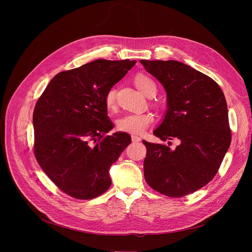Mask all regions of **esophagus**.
<instances>
[{"label":"esophagus","instance_id":"1","mask_svg":"<svg viewBox=\"0 0 252 252\" xmlns=\"http://www.w3.org/2000/svg\"><path fill=\"white\" fill-rule=\"evenodd\" d=\"M131 140L133 142H138V141L141 140V138L139 136H137V135H131Z\"/></svg>","mask_w":252,"mask_h":252}]
</instances>
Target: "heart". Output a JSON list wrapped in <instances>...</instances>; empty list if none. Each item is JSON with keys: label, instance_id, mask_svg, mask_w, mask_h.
Segmentation results:
<instances>
[{"label": "heart", "instance_id": "b5f03b06", "mask_svg": "<svg viewBox=\"0 0 252 252\" xmlns=\"http://www.w3.org/2000/svg\"><path fill=\"white\" fill-rule=\"evenodd\" d=\"M136 88L145 95L151 97L157 93V86L155 82L146 75H138L134 80ZM104 104L109 111H113L116 107V91L110 89L105 93ZM154 117L151 113H134L126 114L117 121V128L120 131L140 134L145 131L153 123Z\"/></svg>", "mask_w": 252, "mask_h": 252}]
</instances>
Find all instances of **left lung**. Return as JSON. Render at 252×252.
I'll use <instances>...</instances> for the list:
<instances>
[{"label": "left lung", "instance_id": "8db88e82", "mask_svg": "<svg viewBox=\"0 0 252 252\" xmlns=\"http://www.w3.org/2000/svg\"><path fill=\"white\" fill-rule=\"evenodd\" d=\"M139 62L166 92V112L154 134L161 140L181 141L171 151L142 140L148 150L146 182L166 196L188 195L211 181L229 149L225 96L212 79L189 64L172 60Z\"/></svg>", "mask_w": 252, "mask_h": 252}]
</instances>
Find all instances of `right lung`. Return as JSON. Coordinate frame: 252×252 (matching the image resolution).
<instances>
[{
  "mask_svg": "<svg viewBox=\"0 0 252 252\" xmlns=\"http://www.w3.org/2000/svg\"><path fill=\"white\" fill-rule=\"evenodd\" d=\"M136 61L98 59L61 71L34 106V156L51 181L78 199L94 198L110 189V168L131 138L114 128L105 93Z\"/></svg>",
  "mask_w": 252,
  "mask_h": 252,
  "instance_id": "obj_1",
  "label": "right lung"
}]
</instances>
